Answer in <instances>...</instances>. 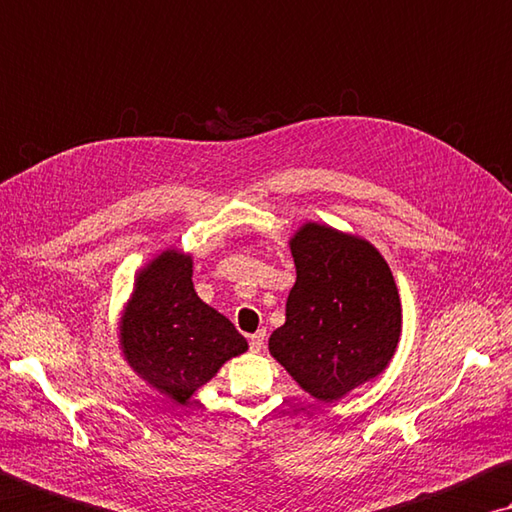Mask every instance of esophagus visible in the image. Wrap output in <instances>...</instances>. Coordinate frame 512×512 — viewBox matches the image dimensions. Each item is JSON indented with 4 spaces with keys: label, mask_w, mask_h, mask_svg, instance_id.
<instances>
[{
    "label": "esophagus",
    "mask_w": 512,
    "mask_h": 512,
    "mask_svg": "<svg viewBox=\"0 0 512 512\" xmlns=\"http://www.w3.org/2000/svg\"><path fill=\"white\" fill-rule=\"evenodd\" d=\"M264 340H266V331H257V333H250L248 336V342H250V349L253 351H259L264 347Z\"/></svg>",
    "instance_id": "obj_1"
}]
</instances>
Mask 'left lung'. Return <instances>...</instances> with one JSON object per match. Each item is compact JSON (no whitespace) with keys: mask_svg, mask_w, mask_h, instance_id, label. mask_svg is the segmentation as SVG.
I'll use <instances>...</instances> for the list:
<instances>
[{"mask_svg":"<svg viewBox=\"0 0 512 512\" xmlns=\"http://www.w3.org/2000/svg\"><path fill=\"white\" fill-rule=\"evenodd\" d=\"M297 280L271 356L318 401H338L376 378L401 338V297L367 239L304 224L291 239Z\"/></svg>","mask_w":512,"mask_h":512,"instance_id":"8db88e82","label":"left lung"}]
</instances>
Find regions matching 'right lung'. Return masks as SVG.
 Masks as SVG:
<instances>
[{
	"label": "right lung",
	"mask_w": 512,
	"mask_h": 512,
	"mask_svg": "<svg viewBox=\"0 0 512 512\" xmlns=\"http://www.w3.org/2000/svg\"><path fill=\"white\" fill-rule=\"evenodd\" d=\"M120 349L147 385L185 405L248 342L201 300L192 284V257L172 248L136 273L120 318Z\"/></svg>",
	"instance_id": "1"
}]
</instances>
